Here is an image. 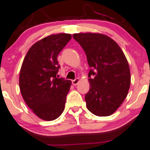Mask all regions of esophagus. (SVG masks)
I'll return each mask as SVG.
<instances>
[{
  "mask_svg": "<svg viewBox=\"0 0 150 150\" xmlns=\"http://www.w3.org/2000/svg\"><path fill=\"white\" fill-rule=\"evenodd\" d=\"M78 83H79V78H75V80H72V83L73 85H78Z\"/></svg>",
  "mask_w": 150,
  "mask_h": 150,
  "instance_id": "esophagus-1",
  "label": "esophagus"
}]
</instances>
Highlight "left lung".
Returning a JSON list of instances; mask_svg holds the SVG:
<instances>
[{"mask_svg": "<svg viewBox=\"0 0 150 150\" xmlns=\"http://www.w3.org/2000/svg\"><path fill=\"white\" fill-rule=\"evenodd\" d=\"M72 37L83 47L91 67L90 90L85 96L87 108L97 116H109L124 102L130 86L125 55L115 41L103 34L77 33Z\"/></svg>", "mask_w": 150, "mask_h": 150, "instance_id": "8db88e82", "label": "left lung"}]
</instances>
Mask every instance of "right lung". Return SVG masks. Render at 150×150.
I'll list each match as a JSON object with an SVG mask.
<instances>
[{"mask_svg": "<svg viewBox=\"0 0 150 150\" xmlns=\"http://www.w3.org/2000/svg\"><path fill=\"white\" fill-rule=\"evenodd\" d=\"M72 36L60 33L38 41L25 57L19 77L21 95L28 106L40 119L51 121L65 108L71 81L57 78L60 68L58 54Z\"/></svg>", "mask_w": 150, "mask_h": 150, "instance_id": "add662e5", "label": "right lung"}]
</instances>
